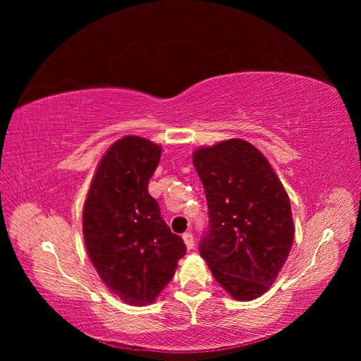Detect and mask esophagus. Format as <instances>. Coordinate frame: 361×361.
<instances>
[{
	"label": "esophagus",
	"mask_w": 361,
	"mask_h": 361,
	"mask_svg": "<svg viewBox=\"0 0 361 361\" xmlns=\"http://www.w3.org/2000/svg\"><path fill=\"white\" fill-rule=\"evenodd\" d=\"M182 238H183V243H185V245H187V248L188 250H192L194 248V236H192V233H190V232H187V233H183L182 235Z\"/></svg>",
	"instance_id": "34e87169"
}]
</instances>
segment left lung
<instances>
[{"label": "left lung", "instance_id": "8db88e82", "mask_svg": "<svg viewBox=\"0 0 361 361\" xmlns=\"http://www.w3.org/2000/svg\"><path fill=\"white\" fill-rule=\"evenodd\" d=\"M209 226L200 256L215 280L239 301L265 293L293 243L289 197L267 158L241 138L194 152Z\"/></svg>", "mask_w": 361, "mask_h": 361}]
</instances>
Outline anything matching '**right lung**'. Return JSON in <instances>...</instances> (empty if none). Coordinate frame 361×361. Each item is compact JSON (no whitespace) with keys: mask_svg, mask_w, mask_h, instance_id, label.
<instances>
[{"mask_svg":"<svg viewBox=\"0 0 361 361\" xmlns=\"http://www.w3.org/2000/svg\"><path fill=\"white\" fill-rule=\"evenodd\" d=\"M159 158L161 147L146 138L117 140L97 166L84 203L87 253L105 286L129 305L154 302L187 253L147 191Z\"/></svg>","mask_w":361,"mask_h":361,"instance_id":"add662e5","label":"right lung"}]
</instances>
